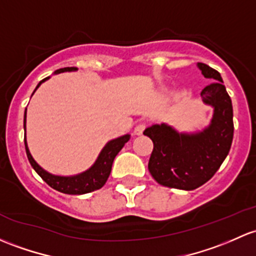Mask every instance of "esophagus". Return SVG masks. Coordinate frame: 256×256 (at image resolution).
I'll list each match as a JSON object with an SVG mask.
<instances>
[{
	"instance_id": "esophagus-1",
	"label": "esophagus",
	"mask_w": 256,
	"mask_h": 256,
	"mask_svg": "<svg viewBox=\"0 0 256 256\" xmlns=\"http://www.w3.org/2000/svg\"><path fill=\"white\" fill-rule=\"evenodd\" d=\"M144 128H146V124L140 122L138 125H137L136 128H135V131H134V132H135V135L140 136V135H142V132H144Z\"/></svg>"
}]
</instances>
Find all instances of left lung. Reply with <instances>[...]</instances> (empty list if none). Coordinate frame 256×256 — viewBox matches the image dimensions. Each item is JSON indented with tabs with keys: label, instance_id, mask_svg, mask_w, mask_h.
Wrapping results in <instances>:
<instances>
[{
	"label": "left lung",
	"instance_id": "1",
	"mask_svg": "<svg viewBox=\"0 0 256 256\" xmlns=\"http://www.w3.org/2000/svg\"><path fill=\"white\" fill-rule=\"evenodd\" d=\"M206 78L216 80L204 88L201 98L214 108L208 128L196 135L178 134L162 124L144 130L153 142L148 170L163 186L194 190L208 182L227 157L233 141V106L220 72L198 62Z\"/></svg>",
	"mask_w": 256,
	"mask_h": 256
}]
</instances>
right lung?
Listing matches in <instances>:
<instances>
[{
    "mask_svg": "<svg viewBox=\"0 0 256 256\" xmlns=\"http://www.w3.org/2000/svg\"><path fill=\"white\" fill-rule=\"evenodd\" d=\"M76 70V67H64V68H60L55 72V74H60V72L64 71H74ZM49 77L40 80L39 84L36 86V88L42 84L44 80H46ZM34 90V92H36ZM26 112H24V128H26ZM130 140V135L121 136L119 138L112 140V141L108 142L106 146L104 147L103 150L99 154L98 160L94 163V166L90 169H88L84 173L80 174L76 176H56L52 174H49L48 172H45L44 169L40 168L38 166L36 160H33L32 154L29 153L28 146H26V135H24V144H26V157H28L29 163L32 164V166L34 168V170L42 176V179L46 182L48 185H50L52 189L58 190V192L68 194V195H82V194H88L96 192V190L100 189L102 186H104V184L106 182L108 178L110 176V172H112V166L114 162V158L116 157L118 153L120 152L121 148L124 147V144Z\"/></svg>",
    "mask_w": 256,
    "mask_h": 256,
    "instance_id": "right-lung-1",
    "label": "right lung"
}]
</instances>
